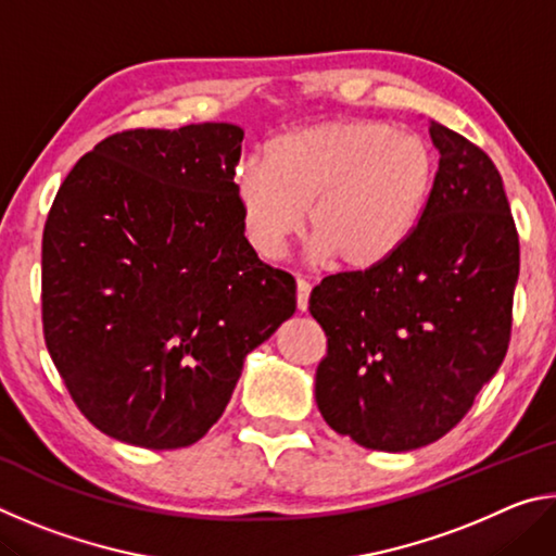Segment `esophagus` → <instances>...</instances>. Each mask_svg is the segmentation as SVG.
<instances>
[{
	"mask_svg": "<svg viewBox=\"0 0 556 556\" xmlns=\"http://www.w3.org/2000/svg\"><path fill=\"white\" fill-rule=\"evenodd\" d=\"M308 294H312V285L306 279H296V306L299 312H306L308 308Z\"/></svg>",
	"mask_w": 556,
	"mask_h": 556,
	"instance_id": "1",
	"label": "esophagus"
}]
</instances>
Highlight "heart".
Segmentation results:
<instances>
[{
    "mask_svg": "<svg viewBox=\"0 0 556 556\" xmlns=\"http://www.w3.org/2000/svg\"><path fill=\"white\" fill-rule=\"evenodd\" d=\"M437 159L425 137L372 119H328L267 142L235 172L244 238L285 255L308 220L312 252L355 275L388 265L425 220ZM309 215H305V208Z\"/></svg>",
    "mask_w": 556,
    "mask_h": 556,
    "instance_id": "1",
    "label": "heart"
}]
</instances>
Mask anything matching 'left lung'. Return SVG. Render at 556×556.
Wrapping results in <instances>:
<instances>
[{"label": "left lung", "mask_w": 556, "mask_h": 556, "mask_svg": "<svg viewBox=\"0 0 556 556\" xmlns=\"http://www.w3.org/2000/svg\"><path fill=\"white\" fill-rule=\"evenodd\" d=\"M439 172L425 220L388 265L326 277L308 312L328 338L316 370L326 425L372 451H412L454 429L501 368L520 275L495 164L431 119Z\"/></svg>", "instance_id": "left-lung-1"}]
</instances>
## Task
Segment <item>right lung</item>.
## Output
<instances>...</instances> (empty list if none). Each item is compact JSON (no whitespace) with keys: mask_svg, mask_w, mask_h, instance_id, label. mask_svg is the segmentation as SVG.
Listing matches in <instances>:
<instances>
[{"mask_svg":"<svg viewBox=\"0 0 556 556\" xmlns=\"http://www.w3.org/2000/svg\"><path fill=\"white\" fill-rule=\"evenodd\" d=\"M228 122L112 135L65 176L41 250L43 336L102 434L191 446L248 353L296 312L287 271L244 238Z\"/></svg>","mask_w":556,"mask_h":556,"instance_id":"add662e5","label":"right lung"}]
</instances>
